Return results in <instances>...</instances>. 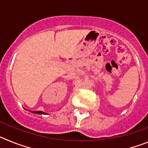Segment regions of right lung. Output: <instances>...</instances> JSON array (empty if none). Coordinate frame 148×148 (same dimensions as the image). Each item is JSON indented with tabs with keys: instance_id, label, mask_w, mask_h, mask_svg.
Wrapping results in <instances>:
<instances>
[{
	"instance_id": "right-lung-1",
	"label": "right lung",
	"mask_w": 148,
	"mask_h": 148,
	"mask_svg": "<svg viewBox=\"0 0 148 148\" xmlns=\"http://www.w3.org/2000/svg\"><path fill=\"white\" fill-rule=\"evenodd\" d=\"M32 113H36V114H46L45 113L42 112V111H31Z\"/></svg>"
}]
</instances>
